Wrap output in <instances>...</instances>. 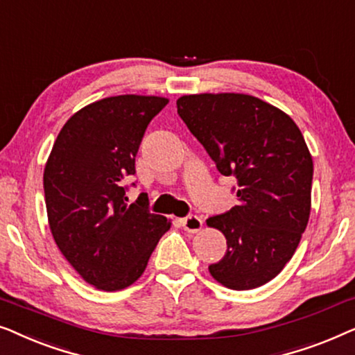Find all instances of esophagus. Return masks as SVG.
I'll return each mask as SVG.
<instances>
[{
	"instance_id": "34e87169",
	"label": "esophagus",
	"mask_w": 355,
	"mask_h": 355,
	"mask_svg": "<svg viewBox=\"0 0 355 355\" xmlns=\"http://www.w3.org/2000/svg\"><path fill=\"white\" fill-rule=\"evenodd\" d=\"M181 225H182V227H184V230H186L187 232H197V231L202 230L203 221H202L200 216H197V215H189V216H186V218H182Z\"/></svg>"
}]
</instances>
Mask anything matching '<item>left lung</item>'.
<instances>
[{"instance_id": "8db88e82", "label": "left lung", "mask_w": 355, "mask_h": 355, "mask_svg": "<svg viewBox=\"0 0 355 355\" xmlns=\"http://www.w3.org/2000/svg\"><path fill=\"white\" fill-rule=\"evenodd\" d=\"M178 114L223 176L237 179V205L207 225L227 250L208 266L230 289L263 286L293 259L310 216L313 162L288 114L244 94L184 95Z\"/></svg>"}]
</instances>
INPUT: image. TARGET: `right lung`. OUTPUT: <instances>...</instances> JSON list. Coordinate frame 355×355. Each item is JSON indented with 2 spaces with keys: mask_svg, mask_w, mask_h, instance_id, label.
Here are the masks:
<instances>
[{
  "mask_svg": "<svg viewBox=\"0 0 355 355\" xmlns=\"http://www.w3.org/2000/svg\"><path fill=\"white\" fill-rule=\"evenodd\" d=\"M168 105L162 96L119 95L95 101L62 125L43 173L48 223L58 249L87 283L119 291L147 268L169 221L148 198L128 203L145 129ZM135 186V184H132Z\"/></svg>",
  "mask_w": 355,
  "mask_h": 355,
  "instance_id": "1",
  "label": "right lung"
}]
</instances>
